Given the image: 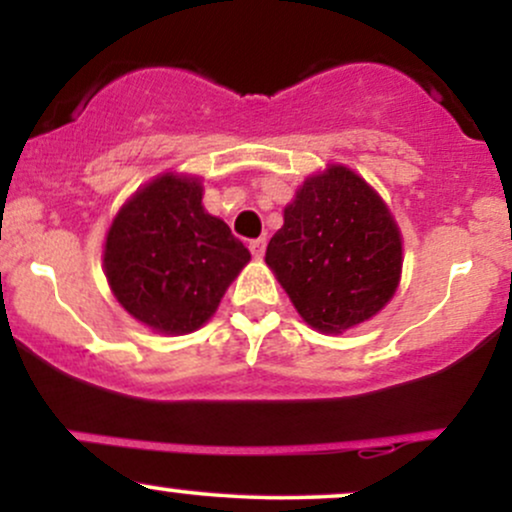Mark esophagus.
I'll list each match as a JSON object with an SVG mask.
<instances>
[{"mask_svg": "<svg viewBox=\"0 0 512 512\" xmlns=\"http://www.w3.org/2000/svg\"><path fill=\"white\" fill-rule=\"evenodd\" d=\"M264 248H267V240H264V238L250 240V252H252V257H255V260H262Z\"/></svg>", "mask_w": 512, "mask_h": 512, "instance_id": "obj_1", "label": "esophagus"}]
</instances>
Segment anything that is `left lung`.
I'll return each mask as SVG.
<instances>
[{
	"instance_id": "left-lung-1",
	"label": "left lung",
	"mask_w": 512,
	"mask_h": 512,
	"mask_svg": "<svg viewBox=\"0 0 512 512\" xmlns=\"http://www.w3.org/2000/svg\"><path fill=\"white\" fill-rule=\"evenodd\" d=\"M264 262L293 308L322 334H342L378 315L402 279V233L361 175L330 163L284 207V226Z\"/></svg>"
}]
</instances>
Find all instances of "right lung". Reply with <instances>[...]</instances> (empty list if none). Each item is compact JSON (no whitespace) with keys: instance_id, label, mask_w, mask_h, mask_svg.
<instances>
[{"instance_id":"1","label":"right lung","mask_w":512,"mask_h":512,"mask_svg":"<svg viewBox=\"0 0 512 512\" xmlns=\"http://www.w3.org/2000/svg\"><path fill=\"white\" fill-rule=\"evenodd\" d=\"M197 175L163 173L122 204L105 233L103 272L117 303L158 334L199 330L250 250L202 204Z\"/></svg>"}]
</instances>
